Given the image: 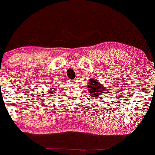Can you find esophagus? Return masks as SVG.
Segmentation results:
<instances>
[{
    "instance_id": "1",
    "label": "esophagus",
    "mask_w": 155,
    "mask_h": 155,
    "mask_svg": "<svg viewBox=\"0 0 155 155\" xmlns=\"http://www.w3.org/2000/svg\"><path fill=\"white\" fill-rule=\"evenodd\" d=\"M76 80H71V82L72 84H75V83H76Z\"/></svg>"
}]
</instances>
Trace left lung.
<instances>
[{
  "label": "left lung",
  "instance_id": "obj_1",
  "mask_svg": "<svg viewBox=\"0 0 155 155\" xmlns=\"http://www.w3.org/2000/svg\"><path fill=\"white\" fill-rule=\"evenodd\" d=\"M87 88V93H90V97H92V98L95 97V99H99L100 95H102V93H105V94L107 93L106 92L105 88L103 87V86H101L99 84V80H95L94 78L91 81L89 82Z\"/></svg>",
  "mask_w": 155,
  "mask_h": 155
}]
</instances>
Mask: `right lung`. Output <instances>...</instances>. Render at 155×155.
<instances>
[{
    "label": "right lung",
    "mask_w": 155,
    "mask_h": 155,
    "mask_svg": "<svg viewBox=\"0 0 155 155\" xmlns=\"http://www.w3.org/2000/svg\"><path fill=\"white\" fill-rule=\"evenodd\" d=\"M54 88H50V89H49V90H50V91H49V92H50L49 94H52V93H53V94H54Z\"/></svg>",
    "instance_id": "1"
}]
</instances>
